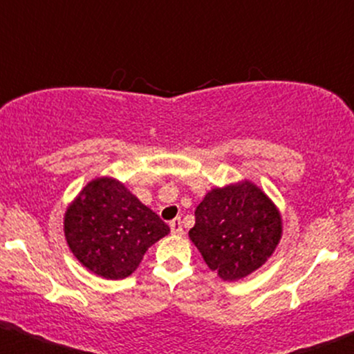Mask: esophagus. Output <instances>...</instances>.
Here are the masks:
<instances>
[{"mask_svg":"<svg viewBox=\"0 0 354 354\" xmlns=\"http://www.w3.org/2000/svg\"><path fill=\"white\" fill-rule=\"evenodd\" d=\"M170 230H172L174 234H184V228H182V221L180 218H174L172 221H170Z\"/></svg>","mask_w":354,"mask_h":354,"instance_id":"34e87169","label":"esophagus"}]
</instances>
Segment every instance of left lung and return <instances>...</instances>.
<instances>
[{
    "label": "left lung",
    "mask_w": 354,
    "mask_h": 354,
    "mask_svg": "<svg viewBox=\"0 0 354 354\" xmlns=\"http://www.w3.org/2000/svg\"><path fill=\"white\" fill-rule=\"evenodd\" d=\"M189 236L218 277L239 281L276 251L282 238V216L276 203L244 178L205 195Z\"/></svg>",
    "instance_id": "left-lung-1"
}]
</instances>
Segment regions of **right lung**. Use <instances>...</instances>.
Returning a JSON list of instances; mask_svg holds the SVG:
<instances>
[{
  "instance_id": "1",
  "label": "right lung",
  "mask_w": 354,
  "mask_h": 354,
  "mask_svg": "<svg viewBox=\"0 0 354 354\" xmlns=\"http://www.w3.org/2000/svg\"><path fill=\"white\" fill-rule=\"evenodd\" d=\"M170 228L118 178L90 180L68 205L64 233L78 263L103 279H124Z\"/></svg>"
}]
</instances>
